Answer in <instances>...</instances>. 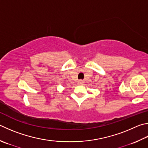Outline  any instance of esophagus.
Here are the masks:
<instances>
[{"mask_svg":"<svg viewBox=\"0 0 148 148\" xmlns=\"http://www.w3.org/2000/svg\"><path fill=\"white\" fill-rule=\"evenodd\" d=\"M83 83H84V81H83V80H79V81L77 82V84L78 85H82Z\"/></svg>","mask_w":148,"mask_h":148,"instance_id":"34e87169","label":"esophagus"}]
</instances>
